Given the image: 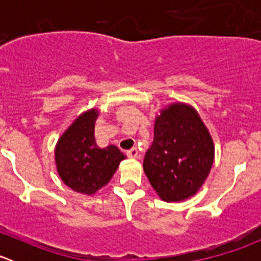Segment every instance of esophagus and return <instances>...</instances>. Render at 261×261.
<instances>
[{"label":"esophagus","mask_w":261,"mask_h":261,"mask_svg":"<svg viewBox=\"0 0 261 261\" xmlns=\"http://www.w3.org/2000/svg\"><path fill=\"white\" fill-rule=\"evenodd\" d=\"M126 154H127V156L131 158V159H135V158H138L139 151H138V149H136V147H133V149L128 150V151L126 152Z\"/></svg>","instance_id":"obj_1"}]
</instances>
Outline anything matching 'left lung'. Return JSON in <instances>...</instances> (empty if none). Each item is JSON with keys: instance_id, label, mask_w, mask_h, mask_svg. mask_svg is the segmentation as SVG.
Masks as SVG:
<instances>
[{"instance_id": "8db88e82", "label": "left lung", "mask_w": 261, "mask_h": 261, "mask_svg": "<svg viewBox=\"0 0 261 261\" xmlns=\"http://www.w3.org/2000/svg\"><path fill=\"white\" fill-rule=\"evenodd\" d=\"M213 159L212 136L193 106L177 101L160 109L144 172L163 201L180 202L194 196L210 175Z\"/></svg>"}]
</instances>
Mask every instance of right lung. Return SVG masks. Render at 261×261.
Wrapping results in <instances>:
<instances>
[{
	"mask_svg": "<svg viewBox=\"0 0 261 261\" xmlns=\"http://www.w3.org/2000/svg\"><path fill=\"white\" fill-rule=\"evenodd\" d=\"M99 110L83 111L58 139L54 162L60 179L84 196H93L111 180L126 155L115 145L99 147L94 125Z\"/></svg>",
	"mask_w": 261,
	"mask_h": 261,
	"instance_id": "obj_1",
	"label": "right lung"
}]
</instances>
